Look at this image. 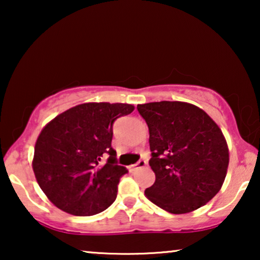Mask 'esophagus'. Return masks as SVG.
<instances>
[{
    "label": "esophagus",
    "mask_w": 260,
    "mask_h": 260,
    "mask_svg": "<svg viewBox=\"0 0 260 260\" xmlns=\"http://www.w3.org/2000/svg\"><path fill=\"white\" fill-rule=\"evenodd\" d=\"M147 166V162L144 161V159H140V161H138L136 165H134L133 167H134V169L135 170H137V169H142V168H144V167Z\"/></svg>",
    "instance_id": "34e87169"
}]
</instances>
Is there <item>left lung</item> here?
Listing matches in <instances>:
<instances>
[{"mask_svg": "<svg viewBox=\"0 0 260 260\" xmlns=\"http://www.w3.org/2000/svg\"><path fill=\"white\" fill-rule=\"evenodd\" d=\"M149 127L156 180L144 194L173 214L202 207L218 194L229 168V147L216 123L198 106L183 102L137 105Z\"/></svg>", "mask_w": 260, "mask_h": 260, "instance_id": "8db88e82", "label": "left lung"}]
</instances>
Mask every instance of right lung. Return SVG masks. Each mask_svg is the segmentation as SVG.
I'll use <instances>...</instances> for the list:
<instances>
[{"label": "right lung", "mask_w": 260, "mask_h": 260, "mask_svg": "<svg viewBox=\"0 0 260 260\" xmlns=\"http://www.w3.org/2000/svg\"><path fill=\"white\" fill-rule=\"evenodd\" d=\"M134 109L123 103H85L60 113L41 130L33 170L53 205L72 215L88 216L113 204L127 169L117 165L112 125ZM105 153L109 158L102 165Z\"/></svg>", "instance_id": "add662e5"}]
</instances>
